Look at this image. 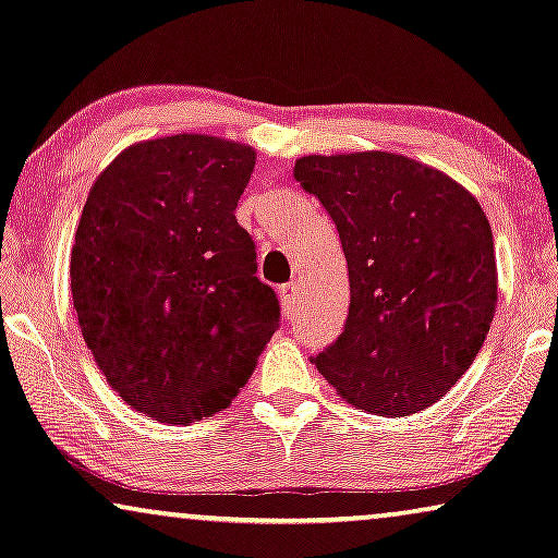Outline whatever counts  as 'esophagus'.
<instances>
[{
  "mask_svg": "<svg viewBox=\"0 0 558 558\" xmlns=\"http://www.w3.org/2000/svg\"><path fill=\"white\" fill-rule=\"evenodd\" d=\"M298 303H300V293H298L295 282H288V286H282V288H280V305H282V313L293 315Z\"/></svg>",
  "mask_w": 558,
  "mask_h": 558,
  "instance_id": "34e87169",
  "label": "esophagus"
}]
</instances>
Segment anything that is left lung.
<instances>
[{"label": "left lung", "mask_w": 558, "mask_h": 558, "mask_svg": "<svg viewBox=\"0 0 558 558\" xmlns=\"http://www.w3.org/2000/svg\"><path fill=\"white\" fill-rule=\"evenodd\" d=\"M295 179L338 226L344 332L313 362L344 402L407 417L439 402L497 313L492 226L462 183L390 151L303 156Z\"/></svg>", "instance_id": "left-lung-1"}]
</instances>
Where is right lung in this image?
I'll return each mask as SVG.
<instances>
[{"label":"right lung","instance_id":"right-lung-1","mask_svg":"<svg viewBox=\"0 0 558 558\" xmlns=\"http://www.w3.org/2000/svg\"><path fill=\"white\" fill-rule=\"evenodd\" d=\"M255 148L175 134L123 148L94 181L72 247L86 348L136 412L189 424L235 400L278 330L235 206Z\"/></svg>","mask_w":558,"mask_h":558}]
</instances>
